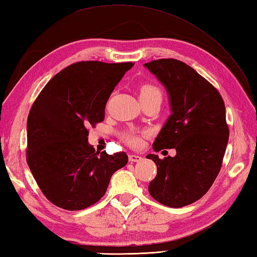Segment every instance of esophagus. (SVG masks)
<instances>
[{
  "label": "esophagus",
  "mask_w": 257,
  "mask_h": 257,
  "mask_svg": "<svg viewBox=\"0 0 257 257\" xmlns=\"http://www.w3.org/2000/svg\"><path fill=\"white\" fill-rule=\"evenodd\" d=\"M140 160H142V157H140V156L134 155V154L129 155V162L130 163H138V162H140Z\"/></svg>",
  "instance_id": "esophagus-1"
}]
</instances>
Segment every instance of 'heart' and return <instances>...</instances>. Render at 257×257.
Instances as JSON below:
<instances>
[{
    "mask_svg": "<svg viewBox=\"0 0 257 257\" xmlns=\"http://www.w3.org/2000/svg\"><path fill=\"white\" fill-rule=\"evenodd\" d=\"M153 94L162 95V93H160V90L156 87V85L150 84V83H146L140 87V98L148 97V95H153ZM122 140L133 148H139L140 146L143 145V136H140L135 132H127V133L122 134Z\"/></svg>",
    "mask_w": 257,
    "mask_h": 257,
    "instance_id": "heart-1",
    "label": "heart"
}]
</instances>
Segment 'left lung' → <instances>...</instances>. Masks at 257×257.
Returning a JSON list of instances; mask_svg holds the SVG:
<instances>
[{"mask_svg":"<svg viewBox=\"0 0 257 257\" xmlns=\"http://www.w3.org/2000/svg\"><path fill=\"white\" fill-rule=\"evenodd\" d=\"M144 65L167 89L172 107L153 148L177 153L164 159L147 155L157 166L148 190L160 204L179 208L202 198L222 167L229 136L224 100L212 83L179 60L159 59Z\"/></svg>","mask_w":257,"mask_h":257,"instance_id":"1","label":"left lung"}]
</instances>
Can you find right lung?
<instances>
[{"mask_svg": "<svg viewBox=\"0 0 257 257\" xmlns=\"http://www.w3.org/2000/svg\"><path fill=\"white\" fill-rule=\"evenodd\" d=\"M133 62L80 61L45 84L29 112L27 163L43 195L67 210L84 209L107 192L123 152L99 153L88 144L89 127L102 122L110 94Z\"/></svg>", "mask_w": 257, "mask_h": 257, "instance_id": "right-lung-1", "label": "right lung"}]
</instances>
